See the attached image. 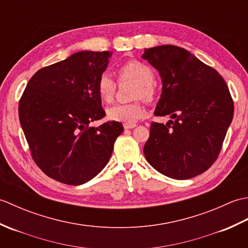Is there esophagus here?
Returning <instances> with one entry per match:
<instances>
[{"mask_svg":"<svg viewBox=\"0 0 248 248\" xmlns=\"http://www.w3.org/2000/svg\"><path fill=\"white\" fill-rule=\"evenodd\" d=\"M135 127H136V124H124V128L125 130L133 129V128H135Z\"/></svg>","mask_w":248,"mask_h":248,"instance_id":"1","label":"esophagus"}]
</instances>
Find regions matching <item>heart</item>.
<instances>
[{"instance_id": "heart-1", "label": "heart", "mask_w": 248, "mask_h": 248, "mask_svg": "<svg viewBox=\"0 0 248 248\" xmlns=\"http://www.w3.org/2000/svg\"><path fill=\"white\" fill-rule=\"evenodd\" d=\"M120 81H130L135 83L133 93L134 99L143 98L146 101H154L157 88L154 81L155 73L151 68L140 61H129L118 68ZM97 92L102 101L112 102L116 93V82L108 73L104 72L99 77L97 82ZM110 120L119 123L132 124L140 119L146 114V108L141 100L125 104H115L107 110Z\"/></svg>"}]
</instances>
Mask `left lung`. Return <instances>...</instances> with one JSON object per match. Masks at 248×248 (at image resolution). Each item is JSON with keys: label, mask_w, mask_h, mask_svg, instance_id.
Returning a JSON list of instances; mask_svg holds the SVG:
<instances>
[{"label": "left lung", "mask_w": 248, "mask_h": 248, "mask_svg": "<svg viewBox=\"0 0 248 248\" xmlns=\"http://www.w3.org/2000/svg\"><path fill=\"white\" fill-rule=\"evenodd\" d=\"M143 59L159 71L162 93L144 147L149 164L172 179L196 177L212 166L233 117V101L224 78L212 67L177 46L145 49Z\"/></svg>", "instance_id": "8db88e82"}]
</instances>
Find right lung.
<instances>
[{
    "mask_svg": "<svg viewBox=\"0 0 248 248\" xmlns=\"http://www.w3.org/2000/svg\"><path fill=\"white\" fill-rule=\"evenodd\" d=\"M112 52L82 51L31 78L19 101V119L31 157L46 176L80 186L108 164L124 127L108 121L97 92Z\"/></svg>",
    "mask_w": 248,
    "mask_h": 248,
    "instance_id": "right-lung-1",
    "label": "right lung"
}]
</instances>
